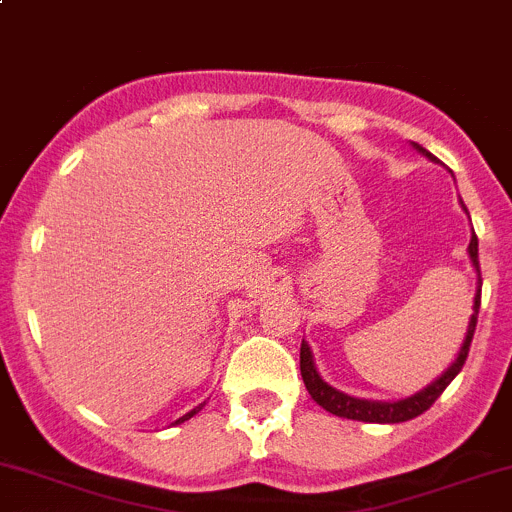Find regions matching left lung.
Segmentation results:
<instances>
[{"label": "left lung", "mask_w": 512, "mask_h": 512, "mask_svg": "<svg viewBox=\"0 0 512 512\" xmlns=\"http://www.w3.org/2000/svg\"><path fill=\"white\" fill-rule=\"evenodd\" d=\"M413 147L420 152V155L428 157L430 162H438V157L430 155V152L425 150V147H420L418 142H413ZM460 207H463L465 215H468V207L463 205V200H460ZM468 255H470V262H473L475 272H478V287H475V297H473V315H470V322H468V330H465L463 345H460L458 355H455V360L450 362L448 370H445L443 375H438L433 382H430V385H425L423 390H418V393H413V395H410V398H403V400H388V403H385V400L352 398V395L342 393V390L332 388L330 382L322 380V375H320V372H317L315 357H312L310 345H307V342L302 340V345H300V372H302V380H305L307 393L312 395V400H315V403L320 405V408H325L327 413L337 415V418L360 420V423L393 425V423H405V420H413V418H418V415H423L425 410H428L430 405H433L435 400H438L440 395H443V390L448 388L450 382L455 380V375H458V372L463 370L465 357H468V350H470V342H473L475 325H478L480 287H483V280H480L478 237H475V232H473V235H470Z\"/></svg>", "instance_id": "1"}]
</instances>
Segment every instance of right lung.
<instances>
[{
  "label": "right lung",
  "instance_id": "add662e5",
  "mask_svg": "<svg viewBox=\"0 0 512 512\" xmlns=\"http://www.w3.org/2000/svg\"><path fill=\"white\" fill-rule=\"evenodd\" d=\"M202 408H205V403H202V405H197V408H192L190 410V413H185V415H182V418L180 420H175V425H180V423H185V420H190L192 418V415H197V413H200V410Z\"/></svg>",
  "mask_w": 512,
  "mask_h": 512
}]
</instances>
